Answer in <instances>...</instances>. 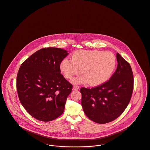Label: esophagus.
<instances>
[{
    "mask_svg": "<svg viewBox=\"0 0 150 150\" xmlns=\"http://www.w3.org/2000/svg\"><path fill=\"white\" fill-rule=\"evenodd\" d=\"M79 88V86H76V85H74V86H73V89H74V90H75V91L78 90Z\"/></svg>",
    "mask_w": 150,
    "mask_h": 150,
    "instance_id": "obj_1",
    "label": "esophagus"
}]
</instances>
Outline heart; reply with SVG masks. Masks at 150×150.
<instances>
[{
  "label": "heart",
  "instance_id": "heart-1",
  "mask_svg": "<svg viewBox=\"0 0 150 150\" xmlns=\"http://www.w3.org/2000/svg\"><path fill=\"white\" fill-rule=\"evenodd\" d=\"M116 66V58L110 52L79 50L73 53L72 59H62L59 68L67 79L79 74L81 70L83 75L73 79V83H89L91 86H98L109 79Z\"/></svg>",
  "mask_w": 150,
  "mask_h": 150
}]
</instances>
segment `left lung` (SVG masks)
Masks as SVG:
<instances>
[{
	"label": "left lung",
	"mask_w": 150,
	"mask_h": 150,
	"mask_svg": "<svg viewBox=\"0 0 150 150\" xmlns=\"http://www.w3.org/2000/svg\"><path fill=\"white\" fill-rule=\"evenodd\" d=\"M116 57L117 69L108 82L96 88L80 90L84 113L99 124L112 122L119 117L132 95L134 79L130 65L119 53Z\"/></svg>",
	"instance_id": "left-lung-1"
}]
</instances>
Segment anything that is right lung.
Instances as JSON below:
<instances>
[{"label": "right lung", "instance_id": "obj_1", "mask_svg": "<svg viewBox=\"0 0 150 150\" xmlns=\"http://www.w3.org/2000/svg\"><path fill=\"white\" fill-rule=\"evenodd\" d=\"M68 55L61 48H42L19 68L16 86L20 102L38 120L50 122L64 112L72 85L61 74L59 64Z\"/></svg>", "mask_w": 150, "mask_h": 150}]
</instances>
